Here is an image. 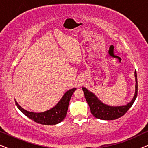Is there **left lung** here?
I'll return each instance as SVG.
<instances>
[{
  "instance_id": "left-lung-1",
  "label": "left lung",
  "mask_w": 148,
  "mask_h": 148,
  "mask_svg": "<svg viewBox=\"0 0 148 148\" xmlns=\"http://www.w3.org/2000/svg\"><path fill=\"white\" fill-rule=\"evenodd\" d=\"M135 81H136L135 96L132 100L125 106H111L103 104L96 98V96L93 93L90 92L86 88H83L82 89L84 92L85 98L86 99L87 102L88 103L92 114L96 118L102 119V120H114V119H119L123 116L131 108L137 98L138 86H137L136 71H135Z\"/></svg>"
}]
</instances>
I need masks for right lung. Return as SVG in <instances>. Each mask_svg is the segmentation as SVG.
I'll return each mask as SVG.
<instances>
[{
    "mask_svg": "<svg viewBox=\"0 0 148 148\" xmlns=\"http://www.w3.org/2000/svg\"><path fill=\"white\" fill-rule=\"evenodd\" d=\"M75 90L76 88H73L67 91L55 106L44 112L36 113L24 110L17 104L16 101L15 104L21 112H23L28 118L33 120L34 122L46 125H56L61 122L65 118L67 113L69 101Z\"/></svg>",
    "mask_w": 148,
    "mask_h": 148,
    "instance_id": "1",
    "label": "right lung"
}]
</instances>
